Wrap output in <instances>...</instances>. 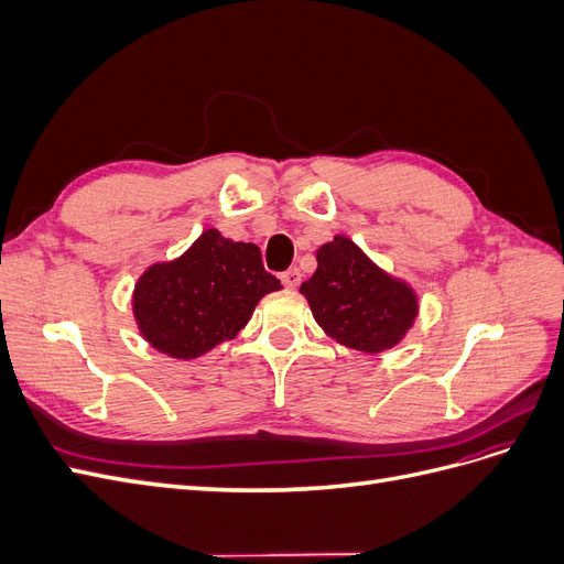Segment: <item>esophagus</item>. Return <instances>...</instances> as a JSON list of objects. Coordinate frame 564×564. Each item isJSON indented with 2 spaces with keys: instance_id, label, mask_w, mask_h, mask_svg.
<instances>
[{
  "instance_id": "esophagus-1",
  "label": "esophagus",
  "mask_w": 564,
  "mask_h": 564,
  "mask_svg": "<svg viewBox=\"0 0 564 564\" xmlns=\"http://www.w3.org/2000/svg\"><path fill=\"white\" fill-rule=\"evenodd\" d=\"M280 280H282V284H284L286 289H296V286L301 284V270H296V268H289V270H284V272H282Z\"/></svg>"
}]
</instances>
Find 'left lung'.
Returning a JSON list of instances; mask_svg holds the SVG:
<instances>
[{
    "label": "left lung",
    "mask_w": 564,
    "mask_h": 564,
    "mask_svg": "<svg viewBox=\"0 0 564 564\" xmlns=\"http://www.w3.org/2000/svg\"><path fill=\"white\" fill-rule=\"evenodd\" d=\"M317 270L301 284L315 322L336 344L379 355L395 348L419 317L414 286L390 275L357 247L350 237L315 251Z\"/></svg>",
    "instance_id": "left-lung-1"
}]
</instances>
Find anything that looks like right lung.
Here are the masks:
<instances>
[{
    "mask_svg": "<svg viewBox=\"0 0 564 564\" xmlns=\"http://www.w3.org/2000/svg\"><path fill=\"white\" fill-rule=\"evenodd\" d=\"M282 284L261 261V249L207 228L172 261L143 270L131 294L133 322L148 344L174 360H197L232 340L259 301Z\"/></svg>",
    "mask_w": 564,
    "mask_h": 564,
    "instance_id": "add662e5",
    "label": "right lung"
}]
</instances>
